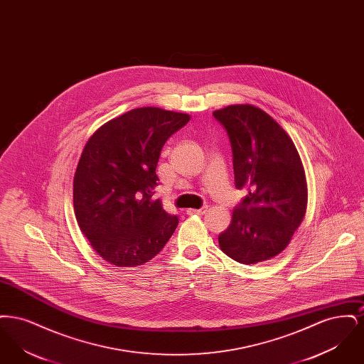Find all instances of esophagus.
Listing matches in <instances>:
<instances>
[{
  "label": "esophagus",
  "mask_w": 364,
  "mask_h": 364,
  "mask_svg": "<svg viewBox=\"0 0 364 364\" xmlns=\"http://www.w3.org/2000/svg\"><path fill=\"white\" fill-rule=\"evenodd\" d=\"M208 213V206L202 208H188L187 214H198V215H203Z\"/></svg>",
  "instance_id": "1"
}]
</instances>
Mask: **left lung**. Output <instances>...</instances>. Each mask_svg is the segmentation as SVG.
I'll list each match as a JSON object with an SVG mask.
<instances>
[{
    "instance_id": "obj_1",
    "label": "left lung",
    "mask_w": 364,
    "mask_h": 364,
    "mask_svg": "<svg viewBox=\"0 0 364 364\" xmlns=\"http://www.w3.org/2000/svg\"><path fill=\"white\" fill-rule=\"evenodd\" d=\"M213 116L229 136L235 186L248 192L218 236L220 247L244 264L272 259L287 248L306 214L300 156L281 125L254 105H230Z\"/></svg>"
}]
</instances>
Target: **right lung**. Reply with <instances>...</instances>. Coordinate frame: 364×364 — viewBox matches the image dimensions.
<instances>
[{
	"label": "right lung",
	"mask_w": 364,
	"mask_h": 364,
	"mask_svg": "<svg viewBox=\"0 0 364 364\" xmlns=\"http://www.w3.org/2000/svg\"><path fill=\"white\" fill-rule=\"evenodd\" d=\"M190 119L161 107H138L88 139L73 177V208L80 230L106 262L140 266L172 237L178 218L153 199L156 164L165 141Z\"/></svg>",
	"instance_id": "add662e5"
}]
</instances>
